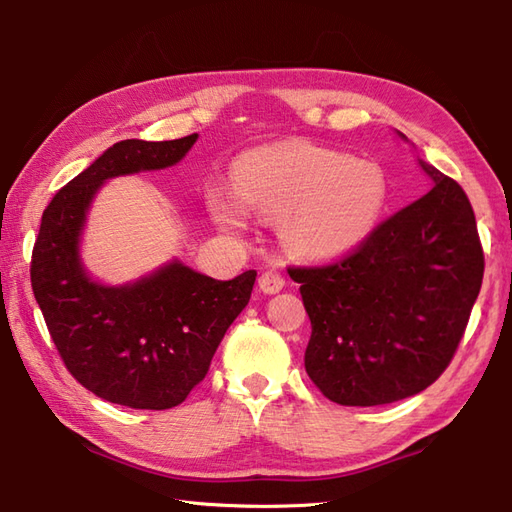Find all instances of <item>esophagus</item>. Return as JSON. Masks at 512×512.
Segmentation results:
<instances>
[{
  "mask_svg": "<svg viewBox=\"0 0 512 512\" xmlns=\"http://www.w3.org/2000/svg\"><path fill=\"white\" fill-rule=\"evenodd\" d=\"M284 286H286L284 275L275 273V270H266V273H262V277H259V288H262L266 295H275V292H279Z\"/></svg>",
  "mask_w": 512,
  "mask_h": 512,
  "instance_id": "1",
  "label": "esophagus"
}]
</instances>
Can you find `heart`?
<instances>
[{
	"instance_id": "b5f03b06",
	"label": "heart",
	"mask_w": 512,
	"mask_h": 512,
	"mask_svg": "<svg viewBox=\"0 0 512 512\" xmlns=\"http://www.w3.org/2000/svg\"><path fill=\"white\" fill-rule=\"evenodd\" d=\"M235 193L217 189L209 209L228 228L253 211L281 222V239L306 259H334L361 246L387 202V178L374 162L306 140L262 145L233 167Z\"/></svg>"
}]
</instances>
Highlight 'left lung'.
I'll use <instances>...</instances> for the list:
<instances>
[{
	"label": "left lung",
	"instance_id": "8db88e82",
	"mask_svg": "<svg viewBox=\"0 0 512 512\" xmlns=\"http://www.w3.org/2000/svg\"><path fill=\"white\" fill-rule=\"evenodd\" d=\"M429 193L330 264L290 266L312 323L306 372L345 407L389 405L436 383L480 295L484 250L464 189L429 162Z\"/></svg>",
	"mask_w": 512,
	"mask_h": 512
}]
</instances>
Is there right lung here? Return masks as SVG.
Masks as SVG:
<instances>
[{
  "instance_id": "add662e5",
  "label": "right lung",
  "mask_w": 512,
  "mask_h": 512,
  "mask_svg": "<svg viewBox=\"0 0 512 512\" xmlns=\"http://www.w3.org/2000/svg\"><path fill=\"white\" fill-rule=\"evenodd\" d=\"M195 138L121 140L61 187L41 217L30 281L52 343L85 389L116 405L160 411L187 400L255 286L257 270L217 281L176 262L132 286L105 288L79 262L96 189L123 173L176 165Z\"/></svg>"
}]
</instances>
